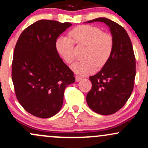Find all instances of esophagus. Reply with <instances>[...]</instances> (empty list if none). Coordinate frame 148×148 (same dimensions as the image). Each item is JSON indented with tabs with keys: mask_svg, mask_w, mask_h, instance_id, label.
<instances>
[{
	"mask_svg": "<svg viewBox=\"0 0 148 148\" xmlns=\"http://www.w3.org/2000/svg\"><path fill=\"white\" fill-rule=\"evenodd\" d=\"M75 78H76V81H77V82L78 81H80L81 79H82V78L79 76H76Z\"/></svg>",
	"mask_w": 148,
	"mask_h": 148,
	"instance_id": "obj_1",
	"label": "esophagus"
}]
</instances>
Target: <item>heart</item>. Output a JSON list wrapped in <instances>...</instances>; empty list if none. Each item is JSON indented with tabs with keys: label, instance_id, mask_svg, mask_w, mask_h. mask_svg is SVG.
Returning a JSON list of instances; mask_svg holds the SVG:
<instances>
[{
	"label": "heart",
	"instance_id": "obj_1",
	"mask_svg": "<svg viewBox=\"0 0 148 148\" xmlns=\"http://www.w3.org/2000/svg\"><path fill=\"white\" fill-rule=\"evenodd\" d=\"M71 39L61 36L56 40V50L67 64L74 61V42L86 46L85 60L74 63L71 69L79 76H87L101 68L109 60L113 50V39L109 33L90 25H81L69 33Z\"/></svg>",
	"mask_w": 148,
	"mask_h": 148
}]
</instances>
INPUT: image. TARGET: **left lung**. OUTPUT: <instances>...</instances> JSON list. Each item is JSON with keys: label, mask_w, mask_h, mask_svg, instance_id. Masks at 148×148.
Segmentation results:
<instances>
[{"label": "left lung", "mask_w": 148, "mask_h": 148, "mask_svg": "<svg viewBox=\"0 0 148 148\" xmlns=\"http://www.w3.org/2000/svg\"><path fill=\"white\" fill-rule=\"evenodd\" d=\"M99 21L109 28L113 50L109 60L95 75L90 77L92 88L86 96L88 106L95 113L107 115L123 108L132 95L136 76V59L132 42L123 27L105 17Z\"/></svg>", "instance_id": "obj_1"}]
</instances>
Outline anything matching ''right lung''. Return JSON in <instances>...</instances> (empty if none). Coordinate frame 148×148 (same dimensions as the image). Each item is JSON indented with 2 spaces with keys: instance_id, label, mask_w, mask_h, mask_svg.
Returning a JSON list of instances; mask_svg holds the SVG:
<instances>
[{
  "instance_id": "right-lung-1",
  "label": "right lung",
  "mask_w": 148,
  "mask_h": 148,
  "mask_svg": "<svg viewBox=\"0 0 148 148\" xmlns=\"http://www.w3.org/2000/svg\"><path fill=\"white\" fill-rule=\"evenodd\" d=\"M68 22L39 20L22 32L14 48L12 79L18 102L34 116L48 118L60 111L64 89L74 73L56 50V40Z\"/></svg>"
}]
</instances>
